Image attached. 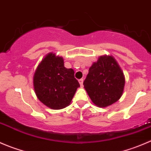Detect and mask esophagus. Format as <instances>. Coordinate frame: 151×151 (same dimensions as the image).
I'll use <instances>...</instances> for the list:
<instances>
[{
    "label": "esophagus",
    "mask_w": 151,
    "mask_h": 151,
    "mask_svg": "<svg viewBox=\"0 0 151 151\" xmlns=\"http://www.w3.org/2000/svg\"><path fill=\"white\" fill-rule=\"evenodd\" d=\"M83 79H80V80H79V83H80V85H81V86H83Z\"/></svg>",
    "instance_id": "34e87169"
}]
</instances>
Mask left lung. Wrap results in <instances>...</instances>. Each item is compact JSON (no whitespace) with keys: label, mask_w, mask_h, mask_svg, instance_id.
Segmentation results:
<instances>
[{"label":"left lung","mask_w":151,"mask_h":151,"mask_svg":"<svg viewBox=\"0 0 151 151\" xmlns=\"http://www.w3.org/2000/svg\"><path fill=\"white\" fill-rule=\"evenodd\" d=\"M83 85L93 102L100 107H105L121 98L125 78L115 58L104 55L90 67Z\"/></svg>","instance_id":"left-lung-1"}]
</instances>
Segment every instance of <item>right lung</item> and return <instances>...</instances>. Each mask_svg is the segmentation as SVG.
<instances>
[{
	"instance_id": "obj_1",
	"label": "right lung",
	"mask_w": 151,
	"mask_h": 151,
	"mask_svg": "<svg viewBox=\"0 0 151 151\" xmlns=\"http://www.w3.org/2000/svg\"><path fill=\"white\" fill-rule=\"evenodd\" d=\"M38 99L48 107L60 109L68 106L80 86L72 68L64 66L63 58L53 53L42 60L33 76Z\"/></svg>"
}]
</instances>
